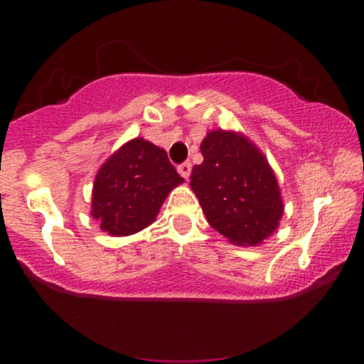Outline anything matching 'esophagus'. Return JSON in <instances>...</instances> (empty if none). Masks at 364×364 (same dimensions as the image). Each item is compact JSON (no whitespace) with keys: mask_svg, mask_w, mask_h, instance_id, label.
<instances>
[{"mask_svg":"<svg viewBox=\"0 0 364 364\" xmlns=\"http://www.w3.org/2000/svg\"><path fill=\"white\" fill-rule=\"evenodd\" d=\"M178 173L181 174V176L185 179L190 178V174H191V164H190V162H183V164H179L178 166Z\"/></svg>","mask_w":364,"mask_h":364,"instance_id":"34e87169","label":"esophagus"}]
</instances>
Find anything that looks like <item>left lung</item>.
Wrapping results in <instances>:
<instances>
[{
  "instance_id": "left-lung-1",
  "label": "left lung",
  "mask_w": 364,
  "mask_h": 364,
  "mask_svg": "<svg viewBox=\"0 0 364 364\" xmlns=\"http://www.w3.org/2000/svg\"><path fill=\"white\" fill-rule=\"evenodd\" d=\"M200 152L203 162L191 169L190 186L208 224L232 245H262L284 214L281 188L267 157L232 129L208 132Z\"/></svg>"
}]
</instances>
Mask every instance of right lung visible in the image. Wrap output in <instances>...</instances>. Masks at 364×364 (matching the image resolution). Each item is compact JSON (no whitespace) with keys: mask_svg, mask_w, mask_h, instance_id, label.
I'll use <instances>...</instances> for the list:
<instances>
[{"mask_svg":"<svg viewBox=\"0 0 364 364\" xmlns=\"http://www.w3.org/2000/svg\"><path fill=\"white\" fill-rule=\"evenodd\" d=\"M185 181L164 149L128 140L95 174L90 215L109 236H129L156 220L173 188Z\"/></svg>","mask_w":364,"mask_h":364,"instance_id":"right-lung-1","label":"right lung"}]
</instances>
